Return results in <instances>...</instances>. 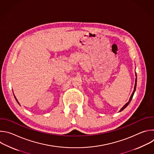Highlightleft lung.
Instances as JSON below:
<instances>
[{
  "mask_svg": "<svg viewBox=\"0 0 154 154\" xmlns=\"http://www.w3.org/2000/svg\"><path fill=\"white\" fill-rule=\"evenodd\" d=\"M136 77H137V74H136ZM136 87H137V77H136V79H135V88H134V91H133V93L131 94V97H130V100H129V101L120 109V111H119V112H121V111H122L124 109H125L127 106H128V105L130 103V101H131V100L132 99V97H133V96H134V93H135V90H136Z\"/></svg>",
  "mask_w": 154,
  "mask_h": 154,
  "instance_id": "obj_1",
  "label": "left lung"
}]
</instances>
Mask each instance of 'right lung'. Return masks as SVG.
I'll return each instance as SVG.
<instances>
[{
	"instance_id": "1",
	"label": "right lung",
	"mask_w": 154,
	"mask_h": 154,
	"mask_svg": "<svg viewBox=\"0 0 154 154\" xmlns=\"http://www.w3.org/2000/svg\"><path fill=\"white\" fill-rule=\"evenodd\" d=\"M14 97H15V99H16V101H17V103H19V102H18V101H17V99H16V97H15V96H14Z\"/></svg>"
}]
</instances>
